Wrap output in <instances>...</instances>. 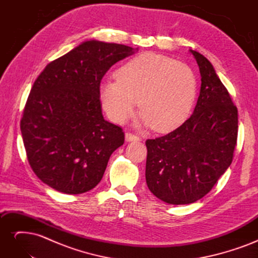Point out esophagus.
Returning <instances> with one entry per match:
<instances>
[{"instance_id": "34e87169", "label": "esophagus", "mask_w": 258, "mask_h": 258, "mask_svg": "<svg viewBox=\"0 0 258 258\" xmlns=\"http://www.w3.org/2000/svg\"><path fill=\"white\" fill-rule=\"evenodd\" d=\"M124 138H126V141L127 142H132V141H139V137L136 136L135 134H131V132H126V135H124Z\"/></svg>"}]
</instances>
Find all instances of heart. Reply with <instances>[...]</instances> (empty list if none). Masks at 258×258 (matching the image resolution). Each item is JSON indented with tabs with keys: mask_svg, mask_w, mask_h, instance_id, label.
I'll list each match as a JSON object with an SVG mask.
<instances>
[{
	"mask_svg": "<svg viewBox=\"0 0 258 258\" xmlns=\"http://www.w3.org/2000/svg\"><path fill=\"white\" fill-rule=\"evenodd\" d=\"M115 77L101 86V102L117 123L132 115L138 99L140 123L161 132L172 130L186 119L196 100L197 79L190 67L163 54H137Z\"/></svg>",
	"mask_w": 258,
	"mask_h": 258,
	"instance_id": "heart-1",
	"label": "heart"
}]
</instances>
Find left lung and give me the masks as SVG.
<instances>
[{
  "instance_id": "obj_1",
  "label": "left lung",
  "mask_w": 258,
  "mask_h": 258,
  "mask_svg": "<svg viewBox=\"0 0 258 258\" xmlns=\"http://www.w3.org/2000/svg\"><path fill=\"white\" fill-rule=\"evenodd\" d=\"M201 75L194 114L170 134L146 140V184L170 205H188L213 188L233 159L238 110L211 62L190 50Z\"/></svg>"
}]
</instances>
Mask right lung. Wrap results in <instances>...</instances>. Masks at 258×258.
I'll list each match as a JSON object with an SVG mask.
<instances>
[{"label":"right lung","mask_w":258,"mask_h":258,"mask_svg":"<svg viewBox=\"0 0 258 258\" xmlns=\"http://www.w3.org/2000/svg\"><path fill=\"white\" fill-rule=\"evenodd\" d=\"M136 50L86 41L38 75L20 129L28 161L43 183L69 195L99 184L112 153L124 142L122 129L103 118L100 84L113 64Z\"/></svg>","instance_id":"add662e5"}]
</instances>
